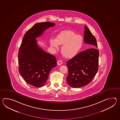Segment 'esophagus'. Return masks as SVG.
Listing matches in <instances>:
<instances>
[{
    "mask_svg": "<svg viewBox=\"0 0 120 120\" xmlns=\"http://www.w3.org/2000/svg\"><path fill=\"white\" fill-rule=\"evenodd\" d=\"M57 64L58 65H60L62 64H63V62H62V61L59 60H58L57 62Z\"/></svg>",
    "mask_w": 120,
    "mask_h": 120,
    "instance_id": "34e87169",
    "label": "esophagus"
}]
</instances>
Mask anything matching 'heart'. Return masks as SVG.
<instances>
[{"label":"heart","instance_id":"obj_1","mask_svg":"<svg viewBox=\"0 0 120 120\" xmlns=\"http://www.w3.org/2000/svg\"><path fill=\"white\" fill-rule=\"evenodd\" d=\"M50 42L51 46L56 49L58 48V44L63 45L62 53L65 57L70 58L75 56L82 49L83 38L73 31H65L57 36L56 40L52 39Z\"/></svg>","mask_w":120,"mask_h":120}]
</instances>
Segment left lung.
Masks as SVG:
<instances>
[{
  "label": "left lung",
  "mask_w": 120,
  "mask_h": 120,
  "mask_svg": "<svg viewBox=\"0 0 120 120\" xmlns=\"http://www.w3.org/2000/svg\"><path fill=\"white\" fill-rule=\"evenodd\" d=\"M84 39L85 43L91 45L95 48L82 51L66 62L68 69L66 81L73 88H79L89 84L98 70L99 51L96 49L97 40L85 25Z\"/></svg>",
  "instance_id": "obj_1"
}]
</instances>
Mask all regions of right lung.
<instances>
[{
    "instance_id": "add662e5",
    "label": "right lung",
    "mask_w": 120,
    "mask_h": 120,
    "mask_svg": "<svg viewBox=\"0 0 120 120\" xmlns=\"http://www.w3.org/2000/svg\"><path fill=\"white\" fill-rule=\"evenodd\" d=\"M49 21L36 23L24 34L18 54L19 71L28 84L36 87L45 84L51 69L56 66V57L37 45L36 38L55 26Z\"/></svg>"
}]
</instances>
